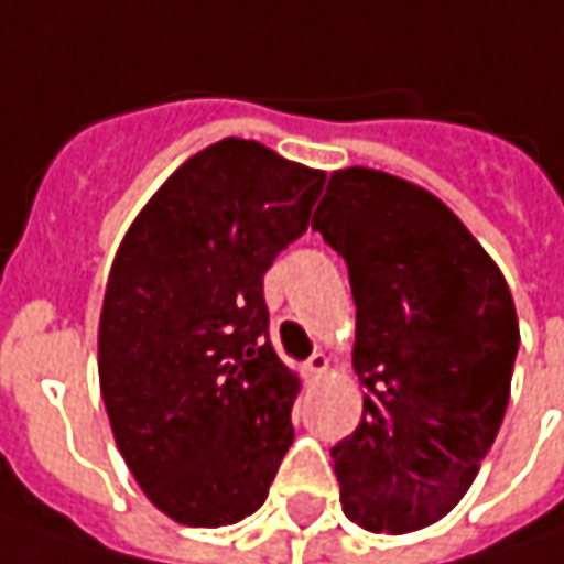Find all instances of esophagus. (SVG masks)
I'll return each instance as SVG.
<instances>
[{
	"label": "esophagus",
	"mask_w": 564,
	"mask_h": 564,
	"mask_svg": "<svg viewBox=\"0 0 564 564\" xmlns=\"http://www.w3.org/2000/svg\"><path fill=\"white\" fill-rule=\"evenodd\" d=\"M326 367H329L326 355H319V351H316V355H311V358L304 360V367H301V370H304V377H307V379H316V377H323V373H326Z\"/></svg>",
	"instance_id": "esophagus-1"
}]
</instances>
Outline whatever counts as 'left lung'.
<instances>
[{
  "mask_svg": "<svg viewBox=\"0 0 564 564\" xmlns=\"http://www.w3.org/2000/svg\"><path fill=\"white\" fill-rule=\"evenodd\" d=\"M314 228L348 267L367 389L333 445L341 509L364 531H421L462 502L502 426L514 301L462 219L395 175L336 172Z\"/></svg>",
  "mask_w": 564,
  "mask_h": 564,
  "instance_id": "8db88e82",
  "label": "left lung"
}]
</instances>
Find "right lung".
I'll list each match as a JSON object with an SVG mask.
<instances>
[{"mask_svg":"<svg viewBox=\"0 0 564 564\" xmlns=\"http://www.w3.org/2000/svg\"><path fill=\"white\" fill-rule=\"evenodd\" d=\"M326 175L257 141L213 143L143 206L99 316V389L147 499L191 528L263 506L294 443L297 377L270 341L263 275Z\"/></svg>","mask_w":564,"mask_h":564,"instance_id":"add662e5","label":"right lung"}]
</instances>
